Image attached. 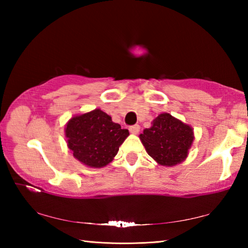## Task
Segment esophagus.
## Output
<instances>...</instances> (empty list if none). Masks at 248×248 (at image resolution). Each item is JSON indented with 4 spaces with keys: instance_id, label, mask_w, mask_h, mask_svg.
Returning a JSON list of instances; mask_svg holds the SVG:
<instances>
[{
    "instance_id": "esophagus-1",
    "label": "esophagus",
    "mask_w": 248,
    "mask_h": 248,
    "mask_svg": "<svg viewBox=\"0 0 248 248\" xmlns=\"http://www.w3.org/2000/svg\"><path fill=\"white\" fill-rule=\"evenodd\" d=\"M130 132H131L132 134H138L140 131V125L139 124H134V125H131V127L129 128Z\"/></svg>"
}]
</instances>
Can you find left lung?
I'll list each match as a JSON object with an SVG mask.
<instances>
[{
	"instance_id": "1",
	"label": "left lung",
	"mask_w": 248,
	"mask_h": 248,
	"mask_svg": "<svg viewBox=\"0 0 248 248\" xmlns=\"http://www.w3.org/2000/svg\"><path fill=\"white\" fill-rule=\"evenodd\" d=\"M140 140L145 151L157 164L175 166L187 158L194 142V129L169 112L159 114Z\"/></svg>"
}]
</instances>
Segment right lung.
Returning a JSON list of instances; mask_svg holds the SVG:
<instances>
[{"mask_svg": "<svg viewBox=\"0 0 248 248\" xmlns=\"http://www.w3.org/2000/svg\"><path fill=\"white\" fill-rule=\"evenodd\" d=\"M64 133L74 158L94 169L108 165L129 136L127 129H121L99 108L73 116L66 123Z\"/></svg>", "mask_w": 248, "mask_h": 248, "instance_id": "1", "label": "right lung"}]
</instances>
